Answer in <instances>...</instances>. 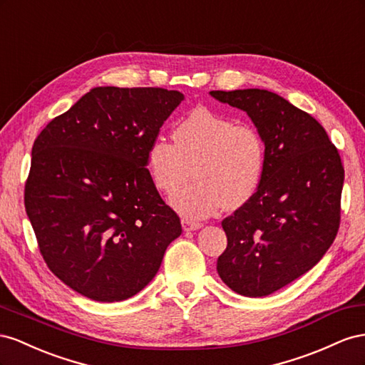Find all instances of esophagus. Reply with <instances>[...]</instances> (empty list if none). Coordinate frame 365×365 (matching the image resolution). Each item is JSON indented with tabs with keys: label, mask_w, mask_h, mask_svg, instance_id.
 <instances>
[{
	"label": "esophagus",
	"mask_w": 365,
	"mask_h": 365,
	"mask_svg": "<svg viewBox=\"0 0 365 365\" xmlns=\"http://www.w3.org/2000/svg\"><path fill=\"white\" fill-rule=\"evenodd\" d=\"M182 227H183V231H195V229H200L202 227V223L190 220V218H183V220H182Z\"/></svg>",
	"instance_id": "esophagus-1"
}]
</instances>
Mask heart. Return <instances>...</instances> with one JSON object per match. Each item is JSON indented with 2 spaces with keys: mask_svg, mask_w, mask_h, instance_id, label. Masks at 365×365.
<instances>
[{
  "mask_svg": "<svg viewBox=\"0 0 365 365\" xmlns=\"http://www.w3.org/2000/svg\"><path fill=\"white\" fill-rule=\"evenodd\" d=\"M147 165L165 194L179 190L192 166L194 180L171 203L185 217L205 218L252 199L263 179L266 145L252 125L199 107L175 125L174 142L158 136L150 143Z\"/></svg>",
  "mask_w": 365,
  "mask_h": 365,
  "instance_id": "obj_1",
  "label": "heart"
}]
</instances>
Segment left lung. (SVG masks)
<instances>
[{
    "mask_svg": "<svg viewBox=\"0 0 365 365\" xmlns=\"http://www.w3.org/2000/svg\"><path fill=\"white\" fill-rule=\"evenodd\" d=\"M247 113L266 145L262 183L226 217L223 283L245 297H266L306 274L338 234L344 183L339 153L321 123L277 93L210 91Z\"/></svg>",
    "mask_w": 365,
    "mask_h": 365,
    "instance_id": "left-lung-1",
    "label": "left lung"
}]
</instances>
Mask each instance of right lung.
<instances>
[{"label": "right lung", "mask_w": 365, "mask_h": 365, "mask_svg": "<svg viewBox=\"0 0 365 365\" xmlns=\"http://www.w3.org/2000/svg\"><path fill=\"white\" fill-rule=\"evenodd\" d=\"M183 98L165 88L96 87L36 138L26 212L48 269L78 294L101 303L136 295L182 234L145 166Z\"/></svg>", "instance_id": "1"}]
</instances>
